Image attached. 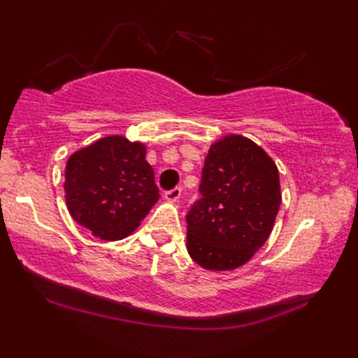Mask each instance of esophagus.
Listing matches in <instances>:
<instances>
[{"label":"esophagus","mask_w":358,"mask_h":358,"mask_svg":"<svg viewBox=\"0 0 358 358\" xmlns=\"http://www.w3.org/2000/svg\"><path fill=\"white\" fill-rule=\"evenodd\" d=\"M180 196H181V187L180 186H177V187H173V189H171V191H166V199L169 202H178V199H180Z\"/></svg>","instance_id":"34e87169"}]
</instances>
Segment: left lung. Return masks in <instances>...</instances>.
Masks as SVG:
<instances>
[{"mask_svg":"<svg viewBox=\"0 0 358 358\" xmlns=\"http://www.w3.org/2000/svg\"><path fill=\"white\" fill-rule=\"evenodd\" d=\"M199 192L186 215L187 252L207 270L238 268L273 229L281 205L276 164L250 138L226 136L208 150Z\"/></svg>","mask_w":358,"mask_h":358,"instance_id":"left-lung-1","label":"left lung"}]
</instances>
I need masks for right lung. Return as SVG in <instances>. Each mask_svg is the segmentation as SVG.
<instances>
[{
  "label": "right lung",
  "instance_id": "right-lung-1",
  "mask_svg": "<svg viewBox=\"0 0 358 358\" xmlns=\"http://www.w3.org/2000/svg\"><path fill=\"white\" fill-rule=\"evenodd\" d=\"M147 147L123 136L99 138L71 155L64 172L66 205L94 237H128L159 201Z\"/></svg>",
  "mask_w": 358,
  "mask_h": 358
}]
</instances>
